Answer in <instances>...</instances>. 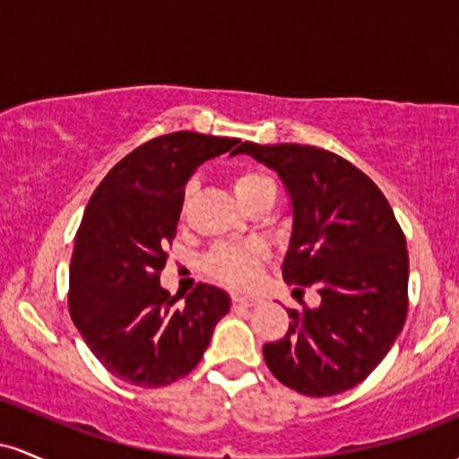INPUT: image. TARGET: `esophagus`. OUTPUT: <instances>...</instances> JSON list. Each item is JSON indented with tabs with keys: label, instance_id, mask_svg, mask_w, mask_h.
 <instances>
[{
	"label": "esophagus",
	"instance_id": "1",
	"mask_svg": "<svg viewBox=\"0 0 459 459\" xmlns=\"http://www.w3.org/2000/svg\"><path fill=\"white\" fill-rule=\"evenodd\" d=\"M231 301H234L236 307H251L257 303V297L243 295V292H234V295H231Z\"/></svg>",
	"mask_w": 459,
	"mask_h": 459
}]
</instances>
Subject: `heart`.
Listing matches in <instances>:
<instances>
[{
    "instance_id": "1",
    "label": "heart",
    "mask_w": 459,
    "mask_h": 459,
    "mask_svg": "<svg viewBox=\"0 0 459 459\" xmlns=\"http://www.w3.org/2000/svg\"><path fill=\"white\" fill-rule=\"evenodd\" d=\"M231 188H234L236 199L245 204L247 199L262 190L275 188L269 175L260 171H238L231 178ZM262 257V251L257 247H216L208 257V269L219 280L230 281V284H247L254 277L257 260Z\"/></svg>"
}]
</instances>
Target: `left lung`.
I'll return each instance as SVG.
<instances>
[{"instance_id":"obj_1","label":"left lung","mask_w":459,"mask_h":459,"mask_svg":"<svg viewBox=\"0 0 459 459\" xmlns=\"http://www.w3.org/2000/svg\"><path fill=\"white\" fill-rule=\"evenodd\" d=\"M236 153L280 175L292 208L281 275L321 295L316 307L288 310L286 336L264 344L266 367L301 394L344 393L377 368L403 329L410 277L403 231L373 179L336 153L288 143H243Z\"/></svg>"}]
</instances>
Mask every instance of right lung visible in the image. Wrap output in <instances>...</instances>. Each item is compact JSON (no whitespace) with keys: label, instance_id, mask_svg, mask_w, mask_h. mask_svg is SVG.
I'll list each match as a JSON object with an SVG mask.
<instances>
[{"label":"right lung","instance_id":"1","mask_svg":"<svg viewBox=\"0 0 459 459\" xmlns=\"http://www.w3.org/2000/svg\"><path fill=\"white\" fill-rule=\"evenodd\" d=\"M238 138L173 132L127 153L92 193L75 236L69 312L95 358L123 382L160 388L204 358L230 295L199 284L184 303L160 286L184 188Z\"/></svg>","mask_w":459,"mask_h":459}]
</instances>
